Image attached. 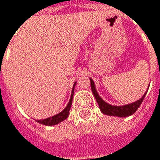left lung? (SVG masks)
Returning <instances> with one entry per match:
<instances>
[{
    "mask_svg": "<svg viewBox=\"0 0 160 160\" xmlns=\"http://www.w3.org/2000/svg\"><path fill=\"white\" fill-rule=\"evenodd\" d=\"M91 81V89L92 92L95 96V98L97 99V104L99 106V108L101 110V112L105 115L108 116H111V117H118V118H127L132 116L138 108H139V106L141 105V103L143 102L145 96L147 94L148 91L145 92V94L143 95V97L141 98H139L138 100L130 103V104H127V105H123V106H113L110 105L108 103H107L105 100H103V98L98 95L97 91V88L95 86V82L90 78Z\"/></svg>",
    "mask_w": 160,
    "mask_h": 160,
    "instance_id": "8db88e82",
    "label": "left lung"
}]
</instances>
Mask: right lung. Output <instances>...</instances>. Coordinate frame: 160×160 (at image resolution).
I'll return each mask as SVG.
<instances>
[{
	"mask_svg": "<svg viewBox=\"0 0 160 160\" xmlns=\"http://www.w3.org/2000/svg\"><path fill=\"white\" fill-rule=\"evenodd\" d=\"M76 85V82H74V86H73V89H72V94H71V97H70V100L67 104V106L65 107V108L63 109V111H61L59 114L57 115H54L52 117L50 118H44V119H40L36 120L38 123L42 124L44 126H54V125H57L61 122H63V120H65L68 118V115H69V111L71 108V106H72V101H73V96H74V86Z\"/></svg>",
	"mask_w": 160,
	"mask_h": 160,
	"instance_id": "1",
	"label": "right lung"
}]
</instances>
